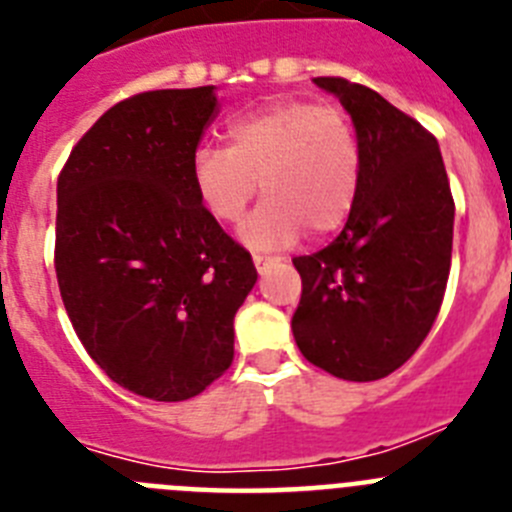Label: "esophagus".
I'll list each match as a JSON object with an SVG mask.
<instances>
[{
	"instance_id": "1",
	"label": "esophagus",
	"mask_w": 512,
	"mask_h": 512,
	"mask_svg": "<svg viewBox=\"0 0 512 512\" xmlns=\"http://www.w3.org/2000/svg\"><path fill=\"white\" fill-rule=\"evenodd\" d=\"M274 261V256H266V253H253V264H256V269H259V274H264L266 266Z\"/></svg>"
}]
</instances>
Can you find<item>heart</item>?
I'll return each instance as SVG.
<instances>
[{
  "label": "heart",
  "instance_id": "b5f03b06",
  "mask_svg": "<svg viewBox=\"0 0 512 512\" xmlns=\"http://www.w3.org/2000/svg\"><path fill=\"white\" fill-rule=\"evenodd\" d=\"M228 146H200L189 176L200 205L220 223L241 220L251 200L269 197L241 225L251 248H282L336 233L354 212L361 187V146L336 107L282 99L238 115L225 128Z\"/></svg>",
  "mask_w": 512,
  "mask_h": 512
}]
</instances>
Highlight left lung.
Wrapping results in <instances>:
<instances>
[{
    "label": "left lung",
    "mask_w": 512,
    "mask_h": 512,
    "mask_svg": "<svg viewBox=\"0 0 512 512\" xmlns=\"http://www.w3.org/2000/svg\"><path fill=\"white\" fill-rule=\"evenodd\" d=\"M312 81L351 115L361 187L336 241L292 259L302 277L292 333L310 364L374 382L418 351L441 310L454 197L438 140L420 122L369 87L338 76Z\"/></svg>",
    "instance_id": "obj_1"
}]
</instances>
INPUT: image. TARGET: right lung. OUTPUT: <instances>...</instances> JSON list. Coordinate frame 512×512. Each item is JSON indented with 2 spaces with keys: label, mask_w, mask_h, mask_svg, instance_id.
Masks as SVG:
<instances>
[{
  "label": "right lung",
  "mask_w": 512,
  "mask_h": 512,
  "mask_svg": "<svg viewBox=\"0 0 512 512\" xmlns=\"http://www.w3.org/2000/svg\"><path fill=\"white\" fill-rule=\"evenodd\" d=\"M215 112V87L135 94L58 176L56 277L71 325L112 382L148 400H189L228 369L235 312L259 277L189 176Z\"/></svg>",
  "instance_id": "obj_1"
}]
</instances>
